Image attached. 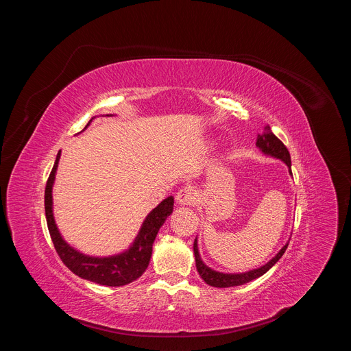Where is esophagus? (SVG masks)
I'll list each match as a JSON object with an SVG mask.
<instances>
[{"label": "esophagus", "mask_w": 351, "mask_h": 351, "mask_svg": "<svg viewBox=\"0 0 351 351\" xmlns=\"http://www.w3.org/2000/svg\"><path fill=\"white\" fill-rule=\"evenodd\" d=\"M195 199V191L191 187H183L182 190L178 191L176 194V202L180 206H189L193 204Z\"/></svg>", "instance_id": "esophagus-1"}]
</instances>
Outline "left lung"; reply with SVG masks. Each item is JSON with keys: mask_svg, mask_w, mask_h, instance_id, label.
Returning a JSON list of instances; mask_svg holds the SVG:
<instances>
[{"mask_svg": "<svg viewBox=\"0 0 351 351\" xmlns=\"http://www.w3.org/2000/svg\"><path fill=\"white\" fill-rule=\"evenodd\" d=\"M264 133L261 136H258L257 138V147L261 149V152L267 156H271L274 158H278V160H282L287 167H289V171H290V175H291V161H290V154H289V149L286 148V145L272 133L271 128L269 126H265L264 128ZM289 243L286 245H283V248L280 250V252L269 261L265 265H263L261 268H257V269H253V271H248V272H243V274H222V272H217L211 268H208L203 261H202V257H199L198 254V248H197V239L194 240V244H193V250H194V257H195V267H197V271L199 274V276H202L204 279V282L210 286H214V287H232V286H240V285H244V283H248L252 282L260 276H263L265 272H268L279 260L280 257L285 254L286 248H287Z\"/></svg>", "mask_w": 351, "mask_h": 351, "instance_id": "left-lung-1", "label": "left lung"}]
</instances>
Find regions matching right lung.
<instances>
[{"mask_svg": "<svg viewBox=\"0 0 351 351\" xmlns=\"http://www.w3.org/2000/svg\"><path fill=\"white\" fill-rule=\"evenodd\" d=\"M90 122L86 125V128L90 125ZM60 157H61V152L58 153L53 171L48 176V180L45 184V193H44L47 226L60 258L75 275L80 276L82 279H87L99 285L115 287V286H123L136 280L147 269L149 258H152L153 243L157 237V233L160 228L164 225L165 219L173 211V197L171 195L165 198L162 203H160L152 213L147 215L134 243L132 244V247L128 250V252L118 256H112V257H104V258L84 256L76 252L73 247H71L62 239L54 221L51 193H53V184H54Z\"/></svg>", "mask_w": 351, "mask_h": 351, "instance_id": "1", "label": "right lung"}]
</instances>
